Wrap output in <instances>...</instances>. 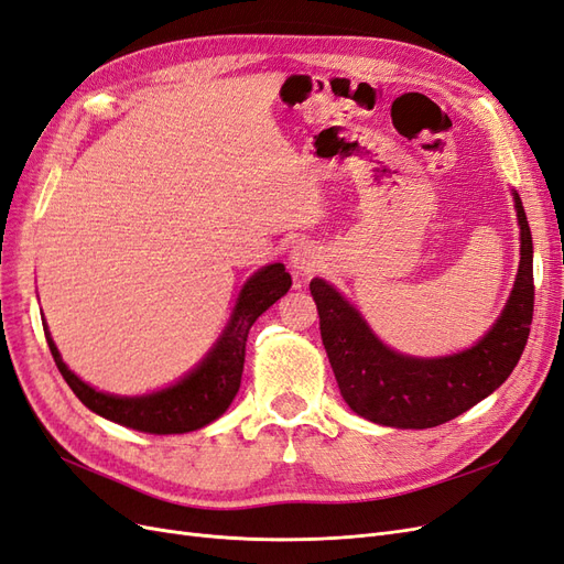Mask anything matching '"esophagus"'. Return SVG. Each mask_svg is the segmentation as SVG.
<instances>
[{
    "label": "esophagus",
    "instance_id": "1",
    "mask_svg": "<svg viewBox=\"0 0 564 564\" xmlns=\"http://www.w3.org/2000/svg\"><path fill=\"white\" fill-rule=\"evenodd\" d=\"M289 265L296 275H311L322 265V251L313 242H299L289 253Z\"/></svg>",
    "mask_w": 564,
    "mask_h": 564
}]
</instances>
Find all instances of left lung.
<instances>
[{
  "mask_svg": "<svg viewBox=\"0 0 564 564\" xmlns=\"http://www.w3.org/2000/svg\"><path fill=\"white\" fill-rule=\"evenodd\" d=\"M510 195L520 226L516 284L491 329L466 350L442 357L392 350L334 284L311 282L324 350L357 416L390 429H433L491 395L516 369L534 313V247L522 199L516 191Z\"/></svg>",
  "mask_w": 564,
  "mask_h": 564,
  "instance_id": "obj_1",
  "label": "left lung"
}]
</instances>
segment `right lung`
I'll list each match as a JSON object with an SVG mask.
<instances>
[{
  "instance_id": "obj_1",
  "label": "right lung",
  "mask_w": 564,
  "mask_h": 564,
  "mask_svg": "<svg viewBox=\"0 0 564 564\" xmlns=\"http://www.w3.org/2000/svg\"><path fill=\"white\" fill-rule=\"evenodd\" d=\"M289 286H292V275H289L282 263H270L256 270L242 284L232 305L230 319L216 338V344L209 348V352L176 383L143 392V395H115V392H104L84 383L63 362L46 327V319H42V324L48 350L54 355L58 371L84 406H89L98 416L127 425V429L133 431L152 435H176L199 431L226 414V409L235 400L242 383L245 346L251 324L272 303L280 301L289 292Z\"/></svg>"
}]
</instances>
